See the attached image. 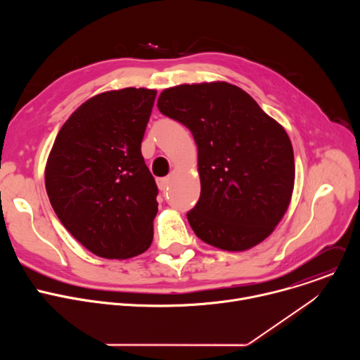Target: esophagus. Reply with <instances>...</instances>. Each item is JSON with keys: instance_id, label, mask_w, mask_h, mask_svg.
Wrapping results in <instances>:
<instances>
[{"instance_id": "1", "label": "esophagus", "mask_w": 360, "mask_h": 360, "mask_svg": "<svg viewBox=\"0 0 360 360\" xmlns=\"http://www.w3.org/2000/svg\"><path fill=\"white\" fill-rule=\"evenodd\" d=\"M157 184H158V188L165 192L168 189V185H169V178H158L157 179Z\"/></svg>"}]
</instances>
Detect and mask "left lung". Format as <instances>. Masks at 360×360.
Masks as SVG:
<instances>
[{
    "mask_svg": "<svg viewBox=\"0 0 360 360\" xmlns=\"http://www.w3.org/2000/svg\"><path fill=\"white\" fill-rule=\"evenodd\" d=\"M158 110L198 146L200 196L186 214L196 236L240 252L266 239L293 192V148L285 128L236 85L217 81L164 89Z\"/></svg>",
    "mask_w": 360,
    "mask_h": 360,
    "instance_id": "left-lung-1",
    "label": "left lung"
}]
</instances>
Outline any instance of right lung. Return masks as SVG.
Returning a JSON list of instances; mask_svg holds the SVG:
<instances>
[{"label":"right lung","mask_w":360,"mask_h":360,"mask_svg":"<svg viewBox=\"0 0 360 360\" xmlns=\"http://www.w3.org/2000/svg\"><path fill=\"white\" fill-rule=\"evenodd\" d=\"M157 91L98 94L60 129L45 165L51 205L67 231L105 259H128L152 243L158 188L141 142Z\"/></svg>","instance_id":"obj_1"}]
</instances>
